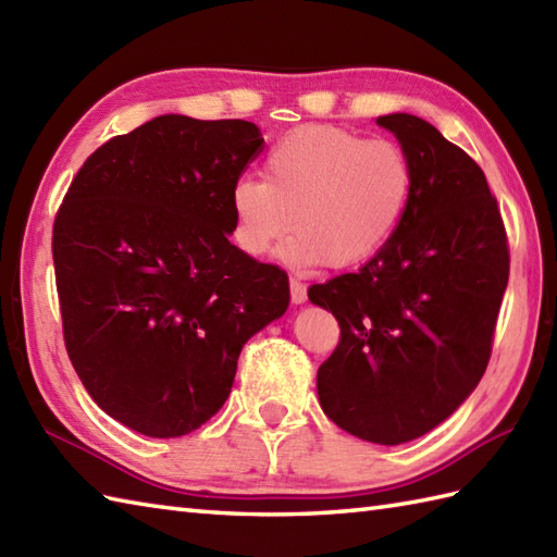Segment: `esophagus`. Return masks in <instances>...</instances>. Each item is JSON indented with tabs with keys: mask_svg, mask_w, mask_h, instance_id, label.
<instances>
[{
	"mask_svg": "<svg viewBox=\"0 0 557 557\" xmlns=\"http://www.w3.org/2000/svg\"><path fill=\"white\" fill-rule=\"evenodd\" d=\"M289 289H292V304H304L306 301V285L299 280H289Z\"/></svg>",
	"mask_w": 557,
	"mask_h": 557,
	"instance_id": "esophagus-1",
	"label": "esophagus"
}]
</instances>
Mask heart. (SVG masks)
I'll list each match as a JSON object with an SVG mask.
<instances>
[{
  "label": "heart",
  "mask_w": 557,
  "mask_h": 557,
  "mask_svg": "<svg viewBox=\"0 0 557 557\" xmlns=\"http://www.w3.org/2000/svg\"><path fill=\"white\" fill-rule=\"evenodd\" d=\"M265 180L242 176L230 191L232 236L263 258L285 236L292 265L354 268L381 253L413 196V162L389 138L306 126L270 148Z\"/></svg>",
  "instance_id": "1"
}]
</instances>
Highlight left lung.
Segmentation results:
<instances>
[{"label":"left lung","mask_w":557,"mask_h":557,"mask_svg":"<svg viewBox=\"0 0 557 557\" xmlns=\"http://www.w3.org/2000/svg\"><path fill=\"white\" fill-rule=\"evenodd\" d=\"M413 162L405 220L359 272L313 285L339 342L318 369V399L342 431L377 445L443 423L486 371L510 248L486 174L413 114L377 116Z\"/></svg>","instance_id":"obj_1"}]
</instances>
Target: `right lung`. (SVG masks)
Listing matches in <instances>:
<instances>
[{
  "label": "right lung",
  "mask_w": 557,
  "mask_h": 557,
  "mask_svg": "<svg viewBox=\"0 0 557 557\" xmlns=\"http://www.w3.org/2000/svg\"><path fill=\"white\" fill-rule=\"evenodd\" d=\"M260 150L251 122L162 114L92 152L57 210L69 359L136 433L215 417L246 339L287 311V272L230 242V191Z\"/></svg>",
  "instance_id": "1"
}]
</instances>
